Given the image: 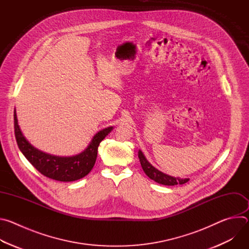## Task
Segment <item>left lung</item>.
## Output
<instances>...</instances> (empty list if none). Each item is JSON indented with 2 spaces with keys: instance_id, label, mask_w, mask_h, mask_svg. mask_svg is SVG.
<instances>
[{
  "instance_id": "obj_1",
  "label": "left lung",
  "mask_w": 249,
  "mask_h": 249,
  "mask_svg": "<svg viewBox=\"0 0 249 249\" xmlns=\"http://www.w3.org/2000/svg\"><path fill=\"white\" fill-rule=\"evenodd\" d=\"M138 157L140 159V162L142 165V168L145 171V173L150 177L151 179L155 180L156 182L162 184V185H168V186H172V185H177V184H184L186 182H188L189 178H179V177H173L170 175H167L161 171H160L159 169H157L156 167H154L146 159V157L144 156V154L142 153L141 151L138 152Z\"/></svg>"
}]
</instances>
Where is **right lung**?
<instances>
[{
	"instance_id": "obj_1",
	"label": "right lung",
	"mask_w": 249,
	"mask_h": 249,
	"mask_svg": "<svg viewBox=\"0 0 249 249\" xmlns=\"http://www.w3.org/2000/svg\"><path fill=\"white\" fill-rule=\"evenodd\" d=\"M14 120L17 143L26 160L44 176L64 182L81 179L89 173L95 163L100 142L113 129V127H107L97 132L88 148L79 155L73 157H57L35 149L28 143L19 129L16 109Z\"/></svg>"
}]
</instances>
